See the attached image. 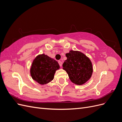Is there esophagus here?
<instances>
[{
  "label": "esophagus",
  "mask_w": 122,
  "mask_h": 122,
  "mask_svg": "<svg viewBox=\"0 0 122 122\" xmlns=\"http://www.w3.org/2000/svg\"><path fill=\"white\" fill-rule=\"evenodd\" d=\"M58 64H59V65H60V67H61V66H62V62L60 61H58Z\"/></svg>",
  "instance_id": "34e87169"
}]
</instances>
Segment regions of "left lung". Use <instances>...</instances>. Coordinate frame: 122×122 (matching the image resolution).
Wrapping results in <instances>:
<instances>
[{"instance_id": "8db88e82", "label": "left lung", "mask_w": 122, "mask_h": 122, "mask_svg": "<svg viewBox=\"0 0 122 122\" xmlns=\"http://www.w3.org/2000/svg\"><path fill=\"white\" fill-rule=\"evenodd\" d=\"M67 57L62 65L71 81L77 85L86 82L93 73V65L90 58L78 51L70 50L66 54Z\"/></svg>"}]
</instances>
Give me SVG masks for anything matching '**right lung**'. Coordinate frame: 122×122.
<instances>
[{
    "instance_id": "obj_1",
    "label": "right lung",
    "mask_w": 122,
    "mask_h": 122,
    "mask_svg": "<svg viewBox=\"0 0 122 122\" xmlns=\"http://www.w3.org/2000/svg\"><path fill=\"white\" fill-rule=\"evenodd\" d=\"M60 66L57 61L45 54H40L33 61L30 70L32 78L40 84L51 81Z\"/></svg>"
}]
</instances>
